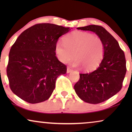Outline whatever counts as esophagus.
I'll list each match as a JSON object with an SVG mask.
<instances>
[{
    "mask_svg": "<svg viewBox=\"0 0 132 132\" xmlns=\"http://www.w3.org/2000/svg\"><path fill=\"white\" fill-rule=\"evenodd\" d=\"M72 71H73V69H71V68H70V67H68L67 70V73H70V72H71Z\"/></svg>",
    "mask_w": 132,
    "mask_h": 132,
    "instance_id": "obj_1",
    "label": "esophagus"
}]
</instances>
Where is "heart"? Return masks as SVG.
<instances>
[{
	"instance_id": "obj_1",
	"label": "heart",
	"mask_w": 132,
	"mask_h": 132,
	"mask_svg": "<svg viewBox=\"0 0 132 132\" xmlns=\"http://www.w3.org/2000/svg\"><path fill=\"white\" fill-rule=\"evenodd\" d=\"M64 42L58 41L55 46L57 59L64 64L75 56L76 59L72 62L74 66L81 65L84 70H91L96 68L103 58L102 39L89 32L74 31L65 38Z\"/></svg>"
}]
</instances>
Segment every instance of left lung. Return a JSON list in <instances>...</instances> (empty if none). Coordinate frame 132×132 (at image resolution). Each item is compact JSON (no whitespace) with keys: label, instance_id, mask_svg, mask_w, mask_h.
I'll return each mask as SVG.
<instances>
[{"label":"left lung","instance_id":"8db88e82","mask_svg":"<svg viewBox=\"0 0 132 132\" xmlns=\"http://www.w3.org/2000/svg\"><path fill=\"white\" fill-rule=\"evenodd\" d=\"M77 29L94 32L103 43L104 56L100 65L93 71L80 73L74 86L77 95L85 102L100 103L122 88L127 70L125 55L118 41L102 26L89 25Z\"/></svg>","mask_w":132,"mask_h":132}]
</instances>
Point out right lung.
<instances>
[{
    "label": "right lung",
    "mask_w": 132,
    "mask_h": 132,
    "mask_svg": "<svg viewBox=\"0 0 132 132\" xmlns=\"http://www.w3.org/2000/svg\"><path fill=\"white\" fill-rule=\"evenodd\" d=\"M70 30L59 25L39 23L19 35L10 49L6 68L13 93L32 104L49 98L57 77L67 73V66L56 56V44Z\"/></svg>",
    "instance_id": "right-lung-1"
}]
</instances>
